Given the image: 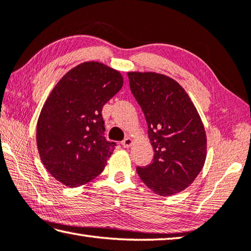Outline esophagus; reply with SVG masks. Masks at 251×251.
I'll list each match as a JSON object with an SVG mask.
<instances>
[{
	"instance_id": "34e87169",
	"label": "esophagus",
	"mask_w": 251,
	"mask_h": 251,
	"mask_svg": "<svg viewBox=\"0 0 251 251\" xmlns=\"http://www.w3.org/2000/svg\"><path fill=\"white\" fill-rule=\"evenodd\" d=\"M133 143V140L130 139V138H126L124 141H122V145H124V148H130V146Z\"/></svg>"
}]
</instances>
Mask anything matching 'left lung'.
<instances>
[{"label":"left lung","mask_w":251,"mask_h":251,"mask_svg":"<svg viewBox=\"0 0 251 251\" xmlns=\"http://www.w3.org/2000/svg\"><path fill=\"white\" fill-rule=\"evenodd\" d=\"M127 77L154 150L153 162L136 167V173L156 195L180 192L205 162L206 135L199 113L186 91L166 75L129 72Z\"/></svg>","instance_id":"8db88e82"}]
</instances>
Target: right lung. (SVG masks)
I'll list each match as a JSON object with an SVG mask.
<instances>
[{"label": "right lung", "instance_id": "right-lung-1", "mask_svg": "<svg viewBox=\"0 0 251 251\" xmlns=\"http://www.w3.org/2000/svg\"><path fill=\"white\" fill-rule=\"evenodd\" d=\"M124 78L99 62H84L60 79L37 122V146L52 177L75 188L97 177L116 143L107 141L101 110Z\"/></svg>", "mask_w": 251, "mask_h": 251}]
</instances>
